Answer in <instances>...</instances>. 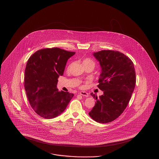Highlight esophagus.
Wrapping results in <instances>:
<instances>
[{"instance_id":"34e87169","label":"esophagus","mask_w":159,"mask_h":159,"mask_svg":"<svg viewBox=\"0 0 159 159\" xmlns=\"http://www.w3.org/2000/svg\"><path fill=\"white\" fill-rule=\"evenodd\" d=\"M80 95H83L84 97H89V93H87L86 92H84V91H82V92H80V93H79Z\"/></svg>"}]
</instances>
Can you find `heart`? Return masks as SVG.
Returning <instances> with one entry per match:
<instances>
[{"label":"heart","mask_w":159,"mask_h":159,"mask_svg":"<svg viewBox=\"0 0 159 159\" xmlns=\"http://www.w3.org/2000/svg\"><path fill=\"white\" fill-rule=\"evenodd\" d=\"M93 64L94 65V62H93V61L91 60V59H89V58H86V59H84V60L83 61V64Z\"/></svg>","instance_id":"heart-1"}]
</instances>
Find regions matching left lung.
<instances>
[{"label": "left lung", "mask_w": 159, "mask_h": 159, "mask_svg": "<svg viewBox=\"0 0 159 159\" xmlns=\"http://www.w3.org/2000/svg\"><path fill=\"white\" fill-rule=\"evenodd\" d=\"M93 56L101 67L98 87L104 94L97 97L89 115L95 121L107 123L113 121L128 104L136 84V73L132 60L119 51L102 50Z\"/></svg>", "instance_id": "1"}]
</instances>
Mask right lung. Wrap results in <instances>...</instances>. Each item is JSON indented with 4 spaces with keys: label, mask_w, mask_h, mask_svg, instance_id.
I'll return each mask as SVG.
<instances>
[{
    "label": "right lung",
    "mask_w": 159,
    "mask_h": 159,
    "mask_svg": "<svg viewBox=\"0 0 159 159\" xmlns=\"http://www.w3.org/2000/svg\"><path fill=\"white\" fill-rule=\"evenodd\" d=\"M75 54L58 48H45L33 53L25 69L24 88L29 103L39 116L53 119L62 113L74 94L58 91L57 84L68 59Z\"/></svg>",
    "instance_id": "add662e5"
}]
</instances>
